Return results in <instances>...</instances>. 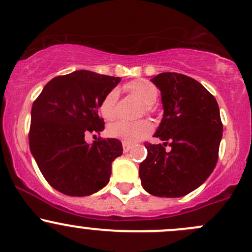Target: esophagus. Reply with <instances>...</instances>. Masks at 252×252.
<instances>
[{"label":"esophagus","instance_id":"esophagus-1","mask_svg":"<svg viewBox=\"0 0 252 252\" xmlns=\"http://www.w3.org/2000/svg\"><path fill=\"white\" fill-rule=\"evenodd\" d=\"M132 145L129 144V143H126V142H123V149H124V153H128L129 150H131Z\"/></svg>","mask_w":252,"mask_h":252}]
</instances>
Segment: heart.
I'll list each match as a JSON object with an SVG mask.
<instances>
[{"mask_svg": "<svg viewBox=\"0 0 252 252\" xmlns=\"http://www.w3.org/2000/svg\"><path fill=\"white\" fill-rule=\"evenodd\" d=\"M128 93L138 97L145 104V112L150 113L151 107L158 96V88L145 79H137L125 86ZM99 112L105 120H113L118 115V90L109 91L99 104ZM153 129V125L148 120L125 121L119 120L108 126V134L113 138L124 140L126 143H136L147 137Z\"/></svg>", "mask_w": 252, "mask_h": 252, "instance_id": "heart-1", "label": "heart"}]
</instances>
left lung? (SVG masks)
<instances>
[{
  "instance_id": "obj_1",
  "label": "left lung",
  "mask_w": 252,
  "mask_h": 252,
  "mask_svg": "<svg viewBox=\"0 0 252 252\" xmlns=\"http://www.w3.org/2000/svg\"><path fill=\"white\" fill-rule=\"evenodd\" d=\"M151 82L161 91L163 105L154 136L164 143H145L148 156L139 164V177L150 194L183 197L199 188L215 168L222 138L220 109L215 97L188 75L159 73Z\"/></svg>"
}]
</instances>
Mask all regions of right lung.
Here are the masks:
<instances>
[{
    "label": "right lung",
    "mask_w": 252,
    "mask_h": 252,
    "mask_svg": "<svg viewBox=\"0 0 252 252\" xmlns=\"http://www.w3.org/2000/svg\"><path fill=\"white\" fill-rule=\"evenodd\" d=\"M119 83V77L82 69L51 79L33 102L30 150L45 180L61 193L89 196L109 181L123 144L108 138L90 145L85 136L104 129L99 104Z\"/></svg>",
    "instance_id": "right-lung-1"
}]
</instances>
